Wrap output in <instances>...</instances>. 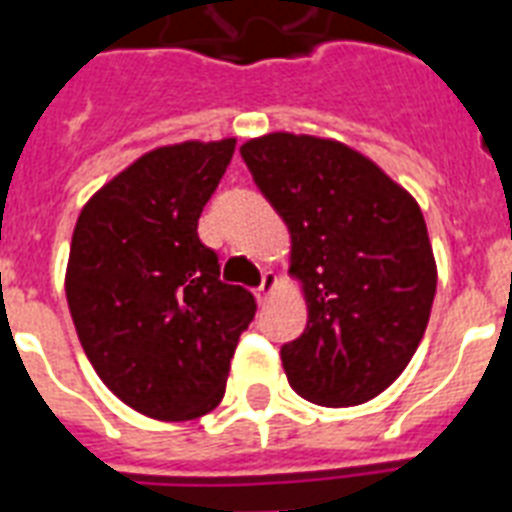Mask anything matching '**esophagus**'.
Instances as JSON below:
<instances>
[{"label":"esophagus","mask_w":512,"mask_h":512,"mask_svg":"<svg viewBox=\"0 0 512 512\" xmlns=\"http://www.w3.org/2000/svg\"><path fill=\"white\" fill-rule=\"evenodd\" d=\"M273 287H276V276H273L271 271H265L263 273V282H260V287H257V290H255L257 303H265V300L271 298Z\"/></svg>","instance_id":"obj_1"}]
</instances>
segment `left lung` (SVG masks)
<instances>
[{"label":"left lung","instance_id":"obj_1","mask_svg":"<svg viewBox=\"0 0 512 512\" xmlns=\"http://www.w3.org/2000/svg\"><path fill=\"white\" fill-rule=\"evenodd\" d=\"M241 158L290 228V271L306 290V330L282 346L287 381L311 403H368L411 362L435 300L419 204L330 139L268 134Z\"/></svg>","mask_w":512,"mask_h":512}]
</instances>
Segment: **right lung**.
I'll return each mask as SVG.
<instances>
[{"label":"right lung","instance_id":"obj_1","mask_svg":"<svg viewBox=\"0 0 512 512\" xmlns=\"http://www.w3.org/2000/svg\"><path fill=\"white\" fill-rule=\"evenodd\" d=\"M236 142L147 152L93 195L74 225L66 300L99 378L134 411L198 419L225 395L255 295L220 279L198 217Z\"/></svg>","mask_w":512,"mask_h":512}]
</instances>
